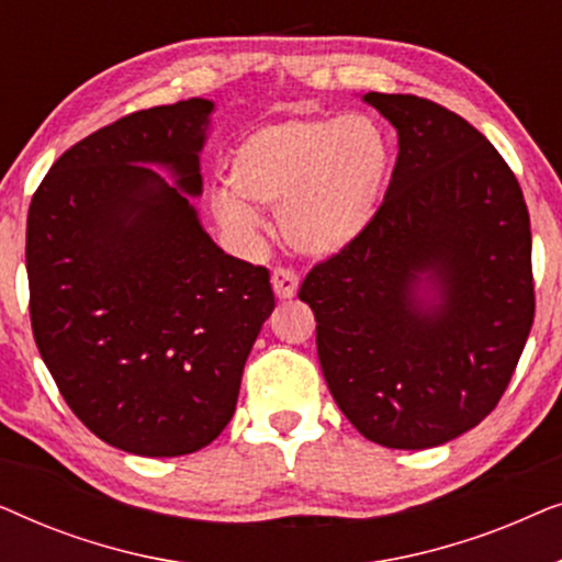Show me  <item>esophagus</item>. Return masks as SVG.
<instances>
[{
	"instance_id": "34e87169",
	"label": "esophagus",
	"mask_w": 562,
	"mask_h": 562,
	"mask_svg": "<svg viewBox=\"0 0 562 562\" xmlns=\"http://www.w3.org/2000/svg\"><path fill=\"white\" fill-rule=\"evenodd\" d=\"M273 294L279 299H291L299 291V276L291 268H276L271 276Z\"/></svg>"
}]
</instances>
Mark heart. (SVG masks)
Segmentation results:
<instances>
[{"mask_svg":"<svg viewBox=\"0 0 562 562\" xmlns=\"http://www.w3.org/2000/svg\"><path fill=\"white\" fill-rule=\"evenodd\" d=\"M391 173L389 137L368 114L291 117L258 127L229 158V187L214 212L235 233H256L252 206L279 212L299 256L333 258L371 227Z\"/></svg>","mask_w":562,"mask_h":562,"instance_id":"obj_1","label":"heart"}]
</instances>
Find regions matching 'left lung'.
Returning <instances> with one entry per match:
<instances>
[{"label": "left lung", "mask_w": 562, "mask_h": 562, "mask_svg": "<svg viewBox=\"0 0 562 562\" xmlns=\"http://www.w3.org/2000/svg\"><path fill=\"white\" fill-rule=\"evenodd\" d=\"M396 127L379 214L306 273L329 394L394 450L456 440L509 386L532 329V233L517 176L456 112L412 94L363 97Z\"/></svg>", "instance_id": "obj_1"}]
</instances>
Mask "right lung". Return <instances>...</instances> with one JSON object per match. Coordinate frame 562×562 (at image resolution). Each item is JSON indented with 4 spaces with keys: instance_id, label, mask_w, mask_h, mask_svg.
Segmentation results:
<instances>
[{
    "instance_id": "obj_1",
    "label": "right lung",
    "mask_w": 562,
    "mask_h": 562,
    "mask_svg": "<svg viewBox=\"0 0 562 562\" xmlns=\"http://www.w3.org/2000/svg\"><path fill=\"white\" fill-rule=\"evenodd\" d=\"M212 112L194 97L127 114L68 148L30 202L37 350L76 417L133 456H189L227 427L276 306L266 268L227 256L191 204Z\"/></svg>"
}]
</instances>
